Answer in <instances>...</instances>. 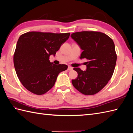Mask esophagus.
<instances>
[{"label":"esophagus","mask_w":133,"mask_h":133,"mask_svg":"<svg viewBox=\"0 0 133 133\" xmlns=\"http://www.w3.org/2000/svg\"><path fill=\"white\" fill-rule=\"evenodd\" d=\"M72 69H73V68L71 66H69V67H68V70L69 71H71V70H72Z\"/></svg>","instance_id":"34e87169"}]
</instances>
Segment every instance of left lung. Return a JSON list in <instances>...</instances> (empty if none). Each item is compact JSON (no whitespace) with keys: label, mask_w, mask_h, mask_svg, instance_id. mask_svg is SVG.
<instances>
[{"label":"left lung","mask_w":133,"mask_h":133,"mask_svg":"<svg viewBox=\"0 0 133 133\" xmlns=\"http://www.w3.org/2000/svg\"><path fill=\"white\" fill-rule=\"evenodd\" d=\"M71 37L83 50L81 59L88 60L85 71L80 68L74 69L78 75L72 80V85L83 94L94 95L107 84L113 75L117 61L115 44L108 36L100 32H78Z\"/></svg>","instance_id":"8db88e82"}]
</instances>
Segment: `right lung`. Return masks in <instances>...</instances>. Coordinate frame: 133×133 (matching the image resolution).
I'll list each match as a JSON object with an SVG mask.
<instances>
[{
  "label": "right lung",
  "instance_id": "obj_1",
  "mask_svg": "<svg viewBox=\"0 0 133 133\" xmlns=\"http://www.w3.org/2000/svg\"><path fill=\"white\" fill-rule=\"evenodd\" d=\"M70 33H54L29 32L18 38L14 55L15 71L21 84L32 93L41 95L53 87L61 72L67 69L66 64H54L49 61Z\"/></svg>",
  "mask_w": 133,
  "mask_h": 133
}]
</instances>
